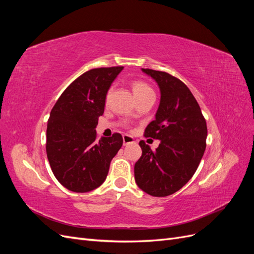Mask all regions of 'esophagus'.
Returning <instances> with one entry per match:
<instances>
[{"label": "esophagus", "instance_id": "obj_1", "mask_svg": "<svg viewBox=\"0 0 254 254\" xmlns=\"http://www.w3.org/2000/svg\"><path fill=\"white\" fill-rule=\"evenodd\" d=\"M134 142V139L132 136H130L128 134H124L123 135V143H124V145H128V144H131Z\"/></svg>", "mask_w": 254, "mask_h": 254}]
</instances>
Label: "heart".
<instances>
[{
  "label": "heart",
  "mask_w": 254,
  "mask_h": 254,
  "mask_svg": "<svg viewBox=\"0 0 254 254\" xmlns=\"http://www.w3.org/2000/svg\"><path fill=\"white\" fill-rule=\"evenodd\" d=\"M131 89L134 97H139L148 93H153L151 88L142 81H133L131 83Z\"/></svg>",
  "instance_id": "obj_1"
}]
</instances>
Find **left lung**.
Returning a JSON list of instances; mask_svg holds the SVG:
<instances>
[{"instance_id":"left-lung-1","label":"left lung","mask_w":254,"mask_h":254,"mask_svg":"<svg viewBox=\"0 0 254 254\" xmlns=\"http://www.w3.org/2000/svg\"><path fill=\"white\" fill-rule=\"evenodd\" d=\"M142 72L160 89V103L145 136L160 141L156 151L141 141L142 157L134 164L135 182L146 194L172 195L193 177L205 150L206 123L196 98L178 78L149 68Z\"/></svg>"}]
</instances>
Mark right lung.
<instances>
[{
	"mask_svg": "<svg viewBox=\"0 0 254 254\" xmlns=\"http://www.w3.org/2000/svg\"><path fill=\"white\" fill-rule=\"evenodd\" d=\"M123 66L93 68L74 80L50 114L47 155L56 179L75 193H88L107 178L111 160L123 145L114 133L96 140L98 118L106 96Z\"/></svg>",
	"mask_w": 254,
	"mask_h": 254,
	"instance_id": "obj_1",
	"label": "right lung"
}]
</instances>
